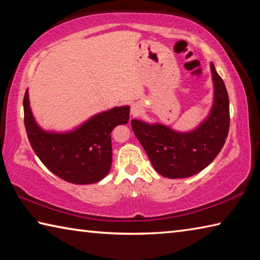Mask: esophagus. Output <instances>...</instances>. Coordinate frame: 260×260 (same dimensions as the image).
Segmentation results:
<instances>
[{
    "instance_id": "34e87169",
    "label": "esophagus",
    "mask_w": 260,
    "mask_h": 260,
    "mask_svg": "<svg viewBox=\"0 0 260 260\" xmlns=\"http://www.w3.org/2000/svg\"><path fill=\"white\" fill-rule=\"evenodd\" d=\"M143 111V107H142V104H140V103H134V104H132V108H131V114L133 117H136V116H139V114H141V112Z\"/></svg>"
}]
</instances>
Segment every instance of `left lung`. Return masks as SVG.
Listing matches in <instances>:
<instances>
[{
  "label": "left lung",
  "instance_id": "8db88e82",
  "mask_svg": "<svg viewBox=\"0 0 260 260\" xmlns=\"http://www.w3.org/2000/svg\"><path fill=\"white\" fill-rule=\"evenodd\" d=\"M214 102L210 116L190 133H178L170 127L133 119L132 129L162 177L188 178L210 165L221 150L230 131V99L225 82L211 63Z\"/></svg>",
  "mask_w": 260,
  "mask_h": 260
}]
</instances>
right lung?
<instances>
[{"label": "right lung", "mask_w": 260, "mask_h": 260, "mask_svg": "<svg viewBox=\"0 0 260 260\" xmlns=\"http://www.w3.org/2000/svg\"><path fill=\"white\" fill-rule=\"evenodd\" d=\"M129 107L99 113L70 133H47L37 125L24 95V124L34 152L48 170L65 181L89 184L102 180L112 162L111 132L127 124Z\"/></svg>", "instance_id": "1"}]
</instances>
